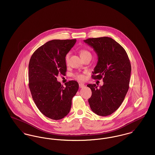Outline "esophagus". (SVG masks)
Returning a JSON list of instances; mask_svg holds the SVG:
<instances>
[{
    "label": "esophagus",
    "mask_w": 155,
    "mask_h": 155,
    "mask_svg": "<svg viewBox=\"0 0 155 155\" xmlns=\"http://www.w3.org/2000/svg\"><path fill=\"white\" fill-rule=\"evenodd\" d=\"M79 87L80 88H83L85 87V85L84 83H79Z\"/></svg>",
    "instance_id": "1"
}]
</instances>
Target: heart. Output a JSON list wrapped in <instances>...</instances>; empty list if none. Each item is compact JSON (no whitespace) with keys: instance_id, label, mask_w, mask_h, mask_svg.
<instances>
[{"instance_id":"heart-1","label":"heart","mask_w":155,"mask_h":155,"mask_svg":"<svg viewBox=\"0 0 155 155\" xmlns=\"http://www.w3.org/2000/svg\"><path fill=\"white\" fill-rule=\"evenodd\" d=\"M80 56H81L82 58H84L85 57H88V56H90L91 57V53H90V52L87 50V49H82L80 51ZM70 53H67L65 55V57H64V60H65V62L66 63H67L68 61V60L70 58ZM74 77L77 79V80H84L85 77H84V75L81 74H76L74 75Z\"/></svg>"}]
</instances>
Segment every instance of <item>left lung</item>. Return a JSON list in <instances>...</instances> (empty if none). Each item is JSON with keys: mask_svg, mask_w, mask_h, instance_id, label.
Returning a JSON list of instances; mask_svg holds the SVG:
<instances>
[{"mask_svg": "<svg viewBox=\"0 0 155 155\" xmlns=\"http://www.w3.org/2000/svg\"><path fill=\"white\" fill-rule=\"evenodd\" d=\"M84 42L92 47L97 61L92 75L103 78V85L88 84L92 96L88 99L91 110L96 114L107 116L117 110L129 88L131 66L124 49L109 37L88 38Z\"/></svg>", "mask_w": 155, "mask_h": 155, "instance_id": "left-lung-1", "label": "left lung"}]
</instances>
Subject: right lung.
I'll return each mask as SVG.
<instances>
[{"label":"right lung","mask_w":155,"mask_h":155,"mask_svg":"<svg viewBox=\"0 0 155 155\" xmlns=\"http://www.w3.org/2000/svg\"><path fill=\"white\" fill-rule=\"evenodd\" d=\"M76 41L75 39L50 41L37 49L30 59L28 80L32 99L39 111L52 120L66 116L78 90L77 81H68L64 87L56 78L59 74H66L64 57Z\"/></svg>","instance_id":"1"}]
</instances>
